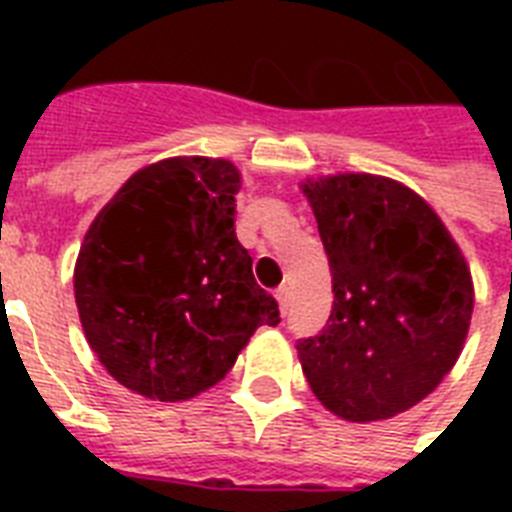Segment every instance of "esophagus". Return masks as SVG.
<instances>
[{
  "mask_svg": "<svg viewBox=\"0 0 512 512\" xmlns=\"http://www.w3.org/2000/svg\"><path fill=\"white\" fill-rule=\"evenodd\" d=\"M276 300H279L281 313H287V308H289V289L287 287L276 289Z\"/></svg>",
  "mask_w": 512,
  "mask_h": 512,
  "instance_id": "obj_1",
  "label": "esophagus"
}]
</instances>
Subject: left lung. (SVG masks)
<instances>
[{
  "label": "left lung",
  "instance_id": "obj_1",
  "mask_svg": "<svg viewBox=\"0 0 512 512\" xmlns=\"http://www.w3.org/2000/svg\"><path fill=\"white\" fill-rule=\"evenodd\" d=\"M332 271L321 335L297 340L308 385L348 422L396 417L460 358L473 281L460 247L422 196L380 175L303 183Z\"/></svg>",
  "mask_w": 512,
  "mask_h": 512
}]
</instances>
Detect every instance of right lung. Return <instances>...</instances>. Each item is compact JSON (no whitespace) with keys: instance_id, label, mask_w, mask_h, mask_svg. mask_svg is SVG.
<instances>
[{"instance_id":"obj_1","label":"right lung","mask_w":512,"mask_h":512,"mask_svg":"<svg viewBox=\"0 0 512 512\" xmlns=\"http://www.w3.org/2000/svg\"><path fill=\"white\" fill-rule=\"evenodd\" d=\"M241 175L225 159L175 156L100 209L74 268L79 319L124 388L185 401L228 374L279 305L252 276L233 215Z\"/></svg>"}]
</instances>
